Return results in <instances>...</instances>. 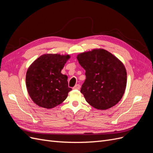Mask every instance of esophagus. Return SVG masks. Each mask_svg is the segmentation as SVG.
<instances>
[{
	"label": "esophagus",
	"mask_w": 153,
	"mask_h": 153,
	"mask_svg": "<svg viewBox=\"0 0 153 153\" xmlns=\"http://www.w3.org/2000/svg\"><path fill=\"white\" fill-rule=\"evenodd\" d=\"M80 85L79 84H76V85H75V86H74V87H73V89L78 90V89H80Z\"/></svg>",
	"instance_id": "obj_1"
}]
</instances>
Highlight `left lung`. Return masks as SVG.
<instances>
[{
    "instance_id": "1",
    "label": "left lung",
    "mask_w": 153,
    "mask_h": 153,
    "mask_svg": "<svg viewBox=\"0 0 153 153\" xmlns=\"http://www.w3.org/2000/svg\"><path fill=\"white\" fill-rule=\"evenodd\" d=\"M76 58L85 70L86 79L80 92L87 102L98 110H106L118 103L127 82L123 63L101 48L80 53Z\"/></svg>"
}]
</instances>
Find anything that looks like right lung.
I'll use <instances>...</instances> for the list:
<instances>
[{"label": "right lung", "instance_id": "add662e5", "mask_svg": "<svg viewBox=\"0 0 153 153\" xmlns=\"http://www.w3.org/2000/svg\"><path fill=\"white\" fill-rule=\"evenodd\" d=\"M69 55L46 53L31 64L26 73V86L32 100L40 107L52 108L62 103L71 91L68 76L61 73Z\"/></svg>", "mask_w": 153, "mask_h": 153}]
</instances>
